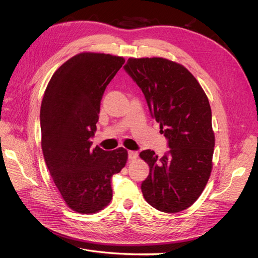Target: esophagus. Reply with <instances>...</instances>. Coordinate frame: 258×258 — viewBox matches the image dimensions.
Returning <instances> with one entry per match:
<instances>
[{
    "instance_id": "esophagus-1",
    "label": "esophagus",
    "mask_w": 258,
    "mask_h": 258,
    "mask_svg": "<svg viewBox=\"0 0 258 258\" xmlns=\"http://www.w3.org/2000/svg\"><path fill=\"white\" fill-rule=\"evenodd\" d=\"M138 158V153L134 152V151H130L128 152V159L130 160H136Z\"/></svg>"
}]
</instances>
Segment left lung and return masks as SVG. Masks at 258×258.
Listing matches in <instances>:
<instances>
[{"instance_id":"obj_1","label":"left lung","mask_w":258,"mask_h":258,"mask_svg":"<svg viewBox=\"0 0 258 258\" xmlns=\"http://www.w3.org/2000/svg\"><path fill=\"white\" fill-rule=\"evenodd\" d=\"M124 70L142 90L153 118L170 150L162 158L140 153L150 166L142 182L145 201L175 213L199 199L212 169L214 134L208 98L185 67L162 57L128 58Z\"/></svg>"}]
</instances>
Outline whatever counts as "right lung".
I'll list each match as a JSON object with an SVG mask.
<instances>
[{"label":"right lung","instance_id":"1","mask_svg":"<svg viewBox=\"0 0 258 258\" xmlns=\"http://www.w3.org/2000/svg\"><path fill=\"white\" fill-rule=\"evenodd\" d=\"M124 58L85 52L67 60L49 81L40 106L42 150L52 180L66 204L78 213H95L113 197L112 177L127 161L119 147L92 148L100 101Z\"/></svg>","mask_w":258,"mask_h":258}]
</instances>
